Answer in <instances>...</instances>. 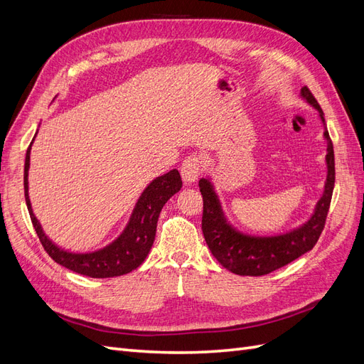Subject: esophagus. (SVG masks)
Listing matches in <instances>:
<instances>
[{"instance_id":"34e87169","label":"esophagus","mask_w":364,"mask_h":364,"mask_svg":"<svg viewBox=\"0 0 364 364\" xmlns=\"http://www.w3.org/2000/svg\"><path fill=\"white\" fill-rule=\"evenodd\" d=\"M181 174H182V179H183L185 183H191V182H194L197 178H199V174H200L199 158H197L196 155L186 158V159L182 162Z\"/></svg>"}]
</instances>
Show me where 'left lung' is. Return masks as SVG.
<instances>
[{"mask_svg":"<svg viewBox=\"0 0 364 364\" xmlns=\"http://www.w3.org/2000/svg\"><path fill=\"white\" fill-rule=\"evenodd\" d=\"M301 97L318 112L326 141V181L323 193L317 200L311 217L305 223L278 235L261 237L241 232L226 220L211 181L206 178L199 181L203 197L202 230L206 245L225 269L241 277H261L287 266L289 262L314 247L325 226L336 181L334 149L326 130L322 109L306 86L301 90Z\"/></svg>","mask_w":364,"mask_h":364,"instance_id":"obj_1","label":"left lung"}]
</instances>
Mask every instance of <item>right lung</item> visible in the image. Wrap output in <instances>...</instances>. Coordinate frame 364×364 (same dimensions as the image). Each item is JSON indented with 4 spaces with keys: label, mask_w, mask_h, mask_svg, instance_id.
Masks as SVG:
<instances>
[{
    "label": "right lung",
    "mask_w": 364,
    "mask_h": 364,
    "mask_svg": "<svg viewBox=\"0 0 364 364\" xmlns=\"http://www.w3.org/2000/svg\"><path fill=\"white\" fill-rule=\"evenodd\" d=\"M33 141H35V138H33ZM33 141L30 142V147L27 149L26 155L24 194L33 228H35L41 243L48 255L58 264H60V266L90 278L121 277V274H126L139 267L149 255L153 241H155L156 223L162 206L167 203L171 196H174L182 188V179L179 171L173 168L168 173L159 176V178L153 179L146 186V190L139 196L134 211H132L129 223L112 243L94 252H68L54 245L43 234L41 223L38 222L35 214H33L31 203L28 199V168Z\"/></svg>",
    "instance_id": "add662e5"
}]
</instances>
